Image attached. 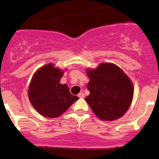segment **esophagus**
Masks as SVG:
<instances>
[{
    "mask_svg": "<svg viewBox=\"0 0 159 159\" xmlns=\"http://www.w3.org/2000/svg\"><path fill=\"white\" fill-rule=\"evenodd\" d=\"M78 96L80 98H84L85 97V95H84V93H80L78 95Z\"/></svg>",
    "mask_w": 159,
    "mask_h": 159,
    "instance_id": "34e87169",
    "label": "esophagus"
}]
</instances>
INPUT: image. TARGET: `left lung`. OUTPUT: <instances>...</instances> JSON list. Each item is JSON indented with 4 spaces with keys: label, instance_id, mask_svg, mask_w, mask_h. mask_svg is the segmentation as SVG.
I'll return each mask as SVG.
<instances>
[{
    "label": "left lung",
    "instance_id": "obj_1",
    "mask_svg": "<svg viewBox=\"0 0 159 159\" xmlns=\"http://www.w3.org/2000/svg\"><path fill=\"white\" fill-rule=\"evenodd\" d=\"M90 78L85 98L93 112L104 121L122 117L130 107L134 95L132 81L114 63H100L97 68L87 69Z\"/></svg>",
    "mask_w": 159,
    "mask_h": 159
}]
</instances>
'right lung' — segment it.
Returning a JSON list of instances; mask_svg holds the SVG:
<instances>
[{
    "label": "right lung",
    "instance_id": "1",
    "mask_svg": "<svg viewBox=\"0 0 159 159\" xmlns=\"http://www.w3.org/2000/svg\"><path fill=\"white\" fill-rule=\"evenodd\" d=\"M66 70L48 63L40 67L33 75L28 98L39 114L48 118L57 117L79 98L70 93L68 85L60 83Z\"/></svg>",
    "mask_w": 159,
    "mask_h": 159
}]
</instances>
